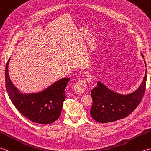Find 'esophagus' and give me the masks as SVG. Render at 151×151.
Listing matches in <instances>:
<instances>
[{
  "mask_svg": "<svg viewBox=\"0 0 151 151\" xmlns=\"http://www.w3.org/2000/svg\"><path fill=\"white\" fill-rule=\"evenodd\" d=\"M87 88V84L85 80L81 79L76 83L74 86V90L78 94H81L84 93Z\"/></svg>",
  "mask_w": 151,
  "mask_h": 151,
  "instance_id": "obj_1",
  "label": "esophagus"
}]
</instances>
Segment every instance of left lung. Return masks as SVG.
Returning <instances> with one entry per match:
<instances>
[{
    "mask_svg": "<svg viewBox=\"0 0 151 151\" xmlns=\"http://www.w3.org/2000/svg\"><path fill=\"white\" fill-rule=\"evenodd\" d=\"M142 57L144 58L143 56ZM145 66L146 62L144 60ZM147 69L142 84L136 91L121 95L109 89L101 82L91 91L93 104L90 114L93 119L101 123H109L129 115L142 101L145 91Z\"/></svg>",
    "mask_w": 151,
    "mask_h": 151,
    "instance_id": "obj_1",
    "label": "left lung"
}]
</instances>
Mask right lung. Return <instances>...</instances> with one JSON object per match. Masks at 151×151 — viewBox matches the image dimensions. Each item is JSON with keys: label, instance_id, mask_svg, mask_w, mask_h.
<instances>
[{"label": "right lung", "instance_id": "right-lung-1", "mask_svg": "<svg viewBox=\"0 0 151 151\" xmlns=\"http://www.w3.org/2000/svg\"><path fill=\"white\" fill-rule=\"evenodd\" d=\"M9 58L5 69L6 88L12 103L20 113L32 122L41 124L58 119L65 99V89L70 78H61L38 93H22L12 82L8 73Z\"/></svg>", "mask_w": 151, "mask_h": 151}]
</instances>
